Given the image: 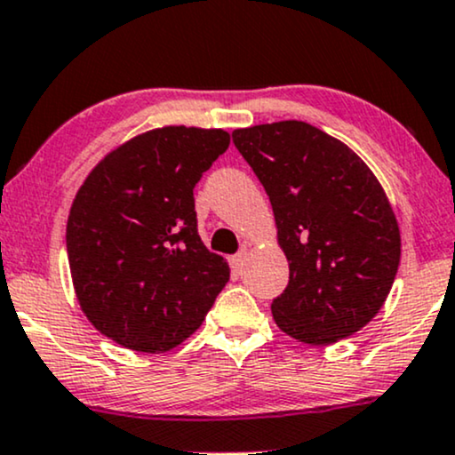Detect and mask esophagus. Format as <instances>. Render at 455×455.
<instances>
[{"label": "esophagus", "instance_id": "1", "mask_svg": "<svg viewBox=\"0 0 455 455\" xmlns=\"http://www.w3.org/2000/svg\"><path fill=\"white\" fill-rule=\"evenodd\" d=\"M247 258H249V249L244 247V249H240L236 255H232V258H229V264H232L234 270L240 272L244 268V264H247Z\"/></svg>", "mask_w": 455, "mask_h": 455}]
</instances>
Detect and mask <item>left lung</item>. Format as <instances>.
I'll use <instances>...</instances> for the list:
<instances>
[{"label":"left lung","instance_id":"1","mask_svg":"<svg viewBox=\"0 0 455 455\" xmlns=\"http://www.w3.org/2000/svg\"><path fill=\"white\" fill-rule=\"evenodd\" d=\"M232 140L270 197L290 283L272 317L291 339L332 345L387 300L400 264V228L360 155L304 121L234 130Z\"/></svg>","mask_w":455,"mask_h":455}]
</instances>
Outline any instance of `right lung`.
Segmentation results:
<instances>
[{"label": "right lung", "mask_w": 455, "mask_h": 455, "mask_svg": "<svg viewBox=\"0 0 455 455\" xmlns=\"http://www.w3.org/2000/svg\"><path fill=\"white\" fill-rule=\"evenodd\" d=\"M229 133L164 125L115 147L91 170L68 217L80 311L140 354H165L204 322L229 281L228 259L197 234L194 187Z\"/></svg>", "instance_id": "add662e5"}]
</instances>
